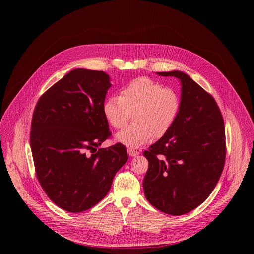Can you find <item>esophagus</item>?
I'll return each instance as SVG.
<instances>
[{"label":"esophagus","mask_w":254,"mask_h":254,"mask_svg":"<svg viewBox=\"0 0 254 254\" xmlns=\"http://www.w3.org/2000/svg\"><path fill=\"white\" fill-rule=\"evenodd\" d=\"M127 153H128L129 156H137L139 154V151L129 148V149H127Z\"/></svg>","instance_id":"1"}]
</instances>
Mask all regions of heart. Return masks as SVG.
<instances>
[{
	"label": "heart",
	"mask_w": 254,
	"mask_h": 254,
	"mask_svg": "<svg viewBox=\"0 0 254 254\" xmlns=\"http://www.w3.org/2000/svg\"><path fill=\"white\" fill-rule=\"evenodd\" d=\"M178 92L150 78L134 79L119 90V96L104 102L103 113L114 128L124 127L132 114L131 124L120 130L116 140L136 148L152 138L164 137L172 128L180 111Z\"/></svg>",
	"instance_id": "heart-1"
}]
</instances>
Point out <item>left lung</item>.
<instances>
[{"instance_id":"8db88e82","label":"left lung","mask_w":254,"mask_h":254,"mask_svg":"<svg viewBox=\"0 0 254 254\" xmlns=\"http://www.w3.org/2000/svg\"><path fill=\"white\" fill-rule=\"evenodd\" d=\"M181 82V107L172 128L144 156L147 201L170 215H183L204 203L216 186L225 162V129L217 103L183 72H157Z\"/></svg>"}]
</instances>
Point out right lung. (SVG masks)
Returning <instances> with one entry per match:
<instances>
[{
	"instance_id": "obj_1",
	"label": "right lung",
	"mask_w": 254,
	"mask_h": 254,
	"mask_svg": "<svg viewBox=\"0 0 254 254\" xmlns=\"http://www.w3.org/2000/svg\"><path fill=\"white\" fill-rule=\"evenodd\" d=\"M110 77L75 69L39 99L30 143L37 178L60 208L79 213L109 192L116 172L127 161L125 146H99L111 136L103 113Z\"/></svg>"
}]
</instances>
